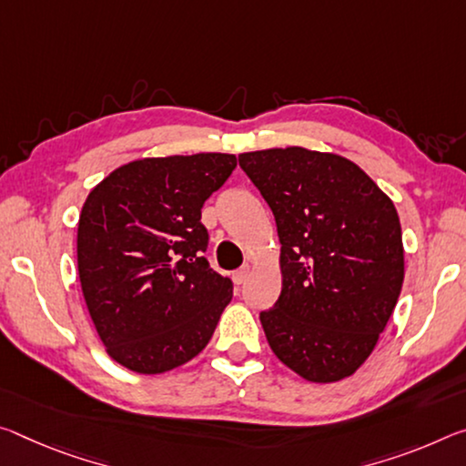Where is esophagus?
<instances>
[{
  "mask_svg": "<svg viewBox=\"0 0 466 466\" xmlns=\"http://www.w3.org/2000/svg\"><path fill=\"white\" fill-rule=\"evenodd\" d=\"M248 273H250V268H248V265H245V268L234 273V282L236 284H245V279L248 278Z\"/></svg>",
  "mask_w": 466,
  "mask_h": 466,
  "instance_id": "34e87169",
  "label": "esophagus"
}]
</instances>
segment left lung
Returning a JSON list of instances; mask_svg holds the SVG:
<instances>
[{"label": "left lung", "instance_id": "obj_1", "mask_svg": "<svg viewBox=\"0 0 466 466\" xmlns=\"http://www.w3.org/2000/svg\"><path fill=\"white\" fill-rule=\"evenodd\" d=\"M278 226L282 292L259 319L276 357L329 383L365 363L404 279L402 230L388 195L350 159L302 147L238 155Z\"/></svg>", "mask_w": 466, "mask_h": 466}]
</instances>
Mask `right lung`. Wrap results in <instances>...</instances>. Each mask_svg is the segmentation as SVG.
Instances as JSON below:
<instances>
[{"label":"right lung","mask_w":466,"mask_h":466,"mask_svg":"<svg viewBox=\"0 0 466 466\" xmlns=\"http://www.w3.org/2000/svg\"><path fill=\"white\" fill-rule=\"evenodd\" d=\"M234 167L228 153L145 157L88 193L76 238L80 286L107 354L130 371L188 363L232 300V279L203 257L201 209Z\"/></svg>","instance_id":"add662e5"}]
</instances>
